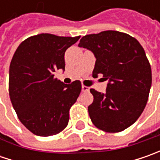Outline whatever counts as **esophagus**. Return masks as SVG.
Instances as JSON below:
<instances>
[{"label":"esophagus","mask_w":160,"mask_h":160,"mask_svg":"<svg viewBox=\"0 0 160 160\" xmlns=\"http://www.w3.org/2000/svg\"><path fill=\"white\" fill-rule=\"evenodd\" d=\"M90 88L88 86H85V85H82V91L84 92H89Z\"/></svg>","instance_id":"obj_1"}]
</instances>
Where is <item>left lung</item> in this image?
Here are the masks:
<instances>
[{"mask_svg": "<svg viewBox=\"0 0 160 160\" xmlns=\"http://www.w3.org/2000/svg\"><path fill=\"white\" fill-rule=\"evenodd\" d=\"M96 58L92 77L102 74L106 92H90L93 102L88 112L93 125L108 132H121L138 119L148 102L151 68L138 41L118 31H103L82 37L78 44Z\"/></svg>", "mask_w": 160, "mask_h": 160, "instance_id": "obj_1", "label": "left lung"}]
</instances>
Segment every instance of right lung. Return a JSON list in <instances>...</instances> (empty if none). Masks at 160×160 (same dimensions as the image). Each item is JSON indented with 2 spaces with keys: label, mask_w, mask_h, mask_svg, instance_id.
Masks as SVG:
<instances>
[{
  "label": "right lung",
  "mask_w": 160,
  "mask_h": 160,
  "mask_svg": "<svg viewBox=\"0 0 160 160\" xmlns=\"http://www.w3.org/2000/svg\"><path fill=\"white\" fill-rule=\"evenodd\" d=\"M79 38L37 34L22 42L13 55L9 98L18 119L35 135L57 134L68 124L82 85L78 80L65 84L54 74L65 70V52Z\"/></svg>",
  "instance_id": "right-lung-1"
}]
</instances>
